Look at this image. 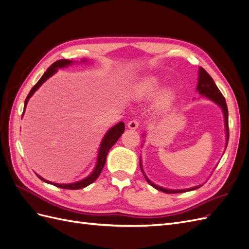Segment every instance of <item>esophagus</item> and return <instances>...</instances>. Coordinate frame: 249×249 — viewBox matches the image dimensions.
Here are the masks:
<instances>
[{"instance_id":"34e87169","label":"esophagus","mask_w":249,"mask_h":249,"mask_svg":"<svg viewBox=\"0 0 249 249\" xmlns=\"http://www.w3.org/2000/svg\"><path fill=\"white\" fill-rule=\"evenodd\" d=\"M138 126H139V123L135 119H133V120H131V122L127 123V127H129V129H131V130H136V129H138Z\"/></svg>"}]
</instances>
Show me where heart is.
Masks as SVG:
<instances>
[{"label":"heart","mask_w":249,"mask_h":249,"mask_svg":"<svg viewBox=\"0 0 249 249\" xmlns=\"http://www.w3.org/2000/svg\"><path fill=\"white\" fill-rule=\"evenodd\" d=\"M160 87V82L157 78H148L140 82L135 90L136 96L141 100L152 99V97L157 93L158 89ZM171 99V93L168 90H165L159 97V105L160 106H165L169 103Z\"/></svg>","instance_id":"obj_1"}]
</instances>
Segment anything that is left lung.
Wrapping results in <instances>:
<instances>
[{
    "mask_svg": "<svg viewBox=\"0 0 249 249\" xmlns=\"http://www.w3.org/2000/svg\"><path fill=\"white\" fill-rule=\"evenodd\" d=\"M196 90L198 91L199 94L203 95L208 97L209 100H211L212 102H214L215 104H217L218 106H220V108L222 109L223 112V116H224V124H225V133H227V144L225 146H228V143H229V136H230V131H229V111H228V106H227V103H225V99L224 96L222 95V93L220 92V90L218 89V87L216 86L214 80L212 79V77L210 76V74L202 69V67H199V72H198V84L196 87ZM140 164V168L141 171L143 173V176H144L145 179L147 180V183L153 186L156 189L160 190L162 192L165 193H183V192H187V191H192L195 189H198V188L201 187V185L199 186H195L192 188H189V189H179V190H171V189H166V188H163L158 186L154 183L150 182V180L147 178V177L145 176L144 171H143L142 168V163L141 160L139 161Z\"/></svg>",
    "mask_w": 249,
    "mask_h": 249,
    "instance_id": "left-lung-1",
    "label": "left lung"
}]
</instances>
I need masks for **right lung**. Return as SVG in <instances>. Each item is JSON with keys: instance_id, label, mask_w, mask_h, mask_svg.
Returning a JSON list of instances; mask_svg holds the SVG:
<instances>
[{"instance_id": "add662e5", "label": "right lung", "mask_w": 249, "mask_h": 249, "mask_svg": "<svg viewBox=\"0 0 249 249\" xmlns=\"http://www.w3.org/2000/svg\"><path fill=\"white\" fill-rule=\"evenodd\" d=\"M87 60L86 59H83L82 62H86ZM71 63H73L72 60H69V59H61V60H58V61L53 63L48 71L43 73V76L40 78V80L36 83V84L34 85V87L31 89V91L29 92L27 99L25 101V106H24V112H25V109H26V106L28 104V101L30 97H31L34 92L36 91L37 89H38L43 82H46L50 77H52L53 74H54L58 69H62V67H66L71 65ZM24 112H22V114H24ZM124 132V124L123 122L118 123L117 124H115L114 126H112L111 129L106 133V135H105L103 140H102V143H101V146H100V150H99V155H97V160H96V165L95 167L93 169V171L90 173V175L83 178L81 180H79V182H76V183H71V184H57V183H53V182H49V180L44 179L43 178H41L40 176L37 175V177H38L41 180H43L44 183H48V184H51V185H54L56 187H59V188H62V189H71V190H77V189H82V188H85L87 187L88 185L92 184L94 180L99 178V176L101 175V172L105 166V163H106V159H107V155L109 153L110 148L115 144L116 141L119 139V137L122 136V134Z\"/></svg>"}]
</instances>
